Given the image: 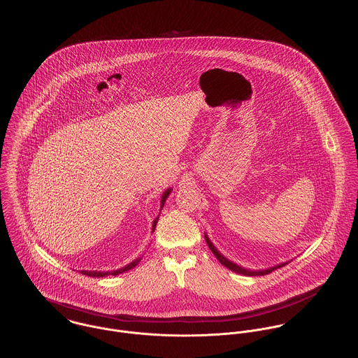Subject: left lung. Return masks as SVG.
Listing matches in <instances>:
<instances>
[{"mask_svg":"<svg viewBox=\"0 0 358 358\" xmlns=\"http://www.w3.org/2000/svg\"><path fill=\"white\" fill-rule=\"evenodd\" d=\"M204 238H206V243L208 244V247L211 249V252H213V253L215 255V257L220 260V264H223L224 267H227L229 270H231V271H234V273H237V274H243V275L248 276L266 275V274H270V273H273V271L276 270V268H280V267H283V266H286V264H289V263L292 262V260H289V262H285V263L276 264L274 267H268V268H266V270H249V268L241 267V266H238V264L233 263L231 260L226 259V257L220 253V250L215 248V245L211 243V240L208 238V236H207V234H204Z\"/></svg>","mask_w":358,"mask_h":358,"instance_id":"1","label":"left lung"}]
</instances>
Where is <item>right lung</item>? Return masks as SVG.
Returning <instances> with one entry per match:
<instances>
[{"label":"right lung","instance_id":"1","mask_svg":"<svg viewBox=\"0 0 358 358\" xmlns=\"http://www.w3.org/2000/svg\"><path fill=\"white\" fill-rule=\"evenodd\" d=\"M170 193H171V188L166 189L165 192H164V194H162V197H161V210L164 208L166 199L169 197V194H170ZM158 218H159V217H157L155 220H154V223H152V233H154V230H155V226H157ZM138 262H140V259H136V260H134L132 263H129V264H127L125 267H122V268H118V270H115V271H80V273L84 274V275L92 276V278H102V276L108 275H118V274H121V273L129 271L131 268L136 267V264H138Z\"/></svg>","mask_w":358,"mask_h":358}]
</instances>
